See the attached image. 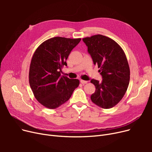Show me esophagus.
I'll use <instances>...</instances> for the list:
<instances>
[{"label":"esophagus","instance_id":"esophagus-1","mask_svg":"<svg viewBox=\"0 0 152 152\" xmlns=\"http://www.w3.org/2000/svg\"><path fill=\"white\" fill-rule=\"evenodd\" d=\"M80 82H81V84H87V83H88V81H84V80H83V79H81Z\"/></svg>","mask_w":152,"mask_h":152}]
</instances>
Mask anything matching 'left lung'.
Instances as JSON below:
<instances>
[{"label":"left lung","mask_w":152,"mask_h":152,"mask_svg":"<svg viewBox=\"0 0 152 152\" xmlns=\"http://www.w3.org/2000/svg\"><path fill=\"white\" fill-rule=\"evenodd\" d=\"M83 41L103 79L102 82L91 79L95 86L91 100L102 108H112L123 99L129 86L130 69L126 55L115 41L105 36L95 35Z\"/></svg>","instance_id":"left-lung-1"}]
</instances>
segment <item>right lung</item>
<instances>
[{
	"label": "right lung",
	"mask_w": 152,
	"mask_h": 152,
	"mask_svg": "<svg viewBox=\"0 0 152 152\" xmlns=\"http://www.w3.org/2000/svg\"><path fill=\"white\" fill-rule=\"evenodd\" d=\"M81 39L55 37L39 45L32 58L29 81L37 101L44 107L55 109L71 97L79 81L61 76L66 60Z\"/></svg>",
	"instance_id": "1"
}]
</instances>
